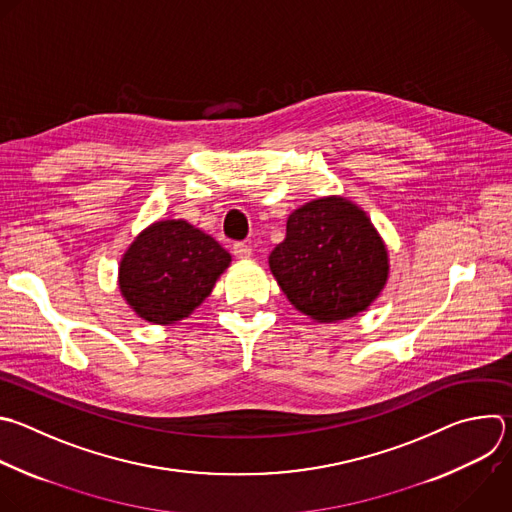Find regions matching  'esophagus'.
I'll return each instance as SVG.
<instances>
[{"label":"esophagus","mask_w":512,"mask_h":512,"mask_svg":"<svg viewBox=\"0 0 512 512\" xmlns=\"http://www.w3.org/2000/svg\"><path fill=\"white\" fill-rule=\"evenodd\" d=\"M233 255H235L237 259L245 261V259H251V257H253V249H251L249 245H245V243H235V245H233Z\"/></svg>","instance_id":"esophagus-1"}]
</instances>
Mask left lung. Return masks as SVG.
<instances>
[{"label":"left lung","instance_id":"left-lung-1","mask_svg":"<svg viewBox=\"0 0 512 512\" xmlns=\"http://www.w3.org/2000/svg\"><path fill=\"white\" fill-rule=\"evenodd\" d=\"M269 269L291 305L317 323L366 311L390 275L388 249L366 211L344 197H319L287 219Z\"/></svg>","mask_w":512,"mask_h":512}]
</instances>
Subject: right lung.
<instances>
[{
  "label": "right lung",
  "instance_id": "add662e5",
  "mask_svg": "<svg viewBox=\"0 0 512 512\" xmlns=\"http://www.w3.org/2000/svg\"><path fill=\"white\" fill-rule=\"evenodd\" d=\"M231 255L183 219H164L136 235L118 265V287L144 321L170 325L189 317L213 291Z\"/></svg>",
  "mask_w": 512,
  "mask_h": 512
}]
</instances>
